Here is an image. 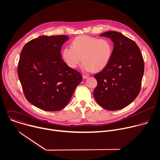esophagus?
I'll return each mask as SVG.
<instances>
[{
	"label": "esophagus",
	"mask_w": 160,
	"mask_h": 160,
	"mask_svg": "<svg viewBox=\"0 0 160 160\" xmlns=\"http://www.w3.org/2000/svg\"><path fill=\"white\" fill-rule=\"evenodd\" d=\"M82 78H83V79H86L88 78H89V76H86V75H82Z\"/></svg>",
	"instance_id": "34e87169"
}]
</instances>
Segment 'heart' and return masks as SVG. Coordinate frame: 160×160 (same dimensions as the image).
<instances>
[{"label":"heart","instance_id":"1","mask_svg":"<svg viewBox=\"0 0 160 160\" xmlns=\"http://www.w3.org/2000/svg\"><path fill=\"white\" fill-rule=\"evenodd\" d=\"M112 51V43L108 39L80 35L72 40L71 47L63 48L62 57L71 69L77 68L82 57L81 68L84 71H99L107 66Z\"/></svg>","mask_w":160,"mask_h":160}]
</instances>
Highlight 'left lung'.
Segmentation results:
<instances>
[{
    "label": "left lung",
    "mask_w": 160,
    "mask_h": 160,
    "mask_svg": "<svg viewBox=\"0 0 160 160\" xmlns=\"http://www.w3.org/2000/svg\"><path fill=\"white\" fill-rule=\"evenodd\" d=\"M100 37L110 38L113 49L107 66L94 76L98 82L94 97L106 110H120L131 104L140 92L143 58L137 44L119 32L107 31Z\"/></svg>",
    "instance_id": "8db88e82"
}]
</instances>
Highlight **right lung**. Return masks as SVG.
Returning <instances> with one entry per match:
<instances>
[{"mask_svg": "<svg viewBox=\"0 0 160 160\" xmlns=\"http://www.w3.org/2000/svg\"><path fill=\"white\" fill-rule=\"evenodd\" d=\"M66 35L40 36L22 48L18 74L27 100L45 111H58L69 102L82 81L77 71L62 59L60 50Z\"/></svg>", "mask_w": 160, "mask_h": 160, "instance_id": "add662e5", "label": "right lung"}]
</instances>
